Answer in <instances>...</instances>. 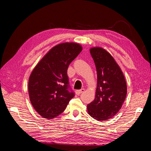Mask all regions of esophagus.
Here are the masks:
<instances>
[{
	"mask_svg": "<svg viewBox=\"0 0 151 151\" xmlns=\"http://www.w3.org/2000/svg\"><path fill=\"white\" fill-rule=\"evenodd\" d=\"M84 91H85V89H84V88L81 89H80V90H77V91H76V94H77V95H79V94H81L82 93H83Z\"/></svg>",
	"mask_w": 151,
	"mask_h": 151,
	"instance_id": "34e87169",
	"label": "esophagus"
}]
</instances>
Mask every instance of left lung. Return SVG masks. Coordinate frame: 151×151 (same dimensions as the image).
I'll return each instance as SVG.
<instances>
[{
    "label": "left lung",
    "instance_id": "1",
    "mask_svg": "<svg viewBox=\"0 0 151 151\" xmlns=\"http://www.w3.org/2000/svg\"><path fill=\"white\" fill-rule=\"evenodd\" d=\"M97 71V88L94 101L87 106L89 115L98 121L111 118L119 111L127 95V84L120 68L102 48L90 50Z\"/></svg>",
    "mask_w": 151,
    "mask_h": 151
}]
</instances>
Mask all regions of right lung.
I'll return each instance as SVG.
<instances>
[{
  "label": "right lung",
  "mask_w": 151,
  "mask_h": 151,
  "mask_svg": "<svg viewBox=\"0 0 151 151\" xmlns=\"http://www.w3.org/2000/svg\"><path fill=\"white\" fill-rule=\"evenodd\" d=\"M81 51L79 44H59L50 50L31 72L28 83L30 101L43 118L57 117L74 97L67 69Z\"/></svg>",
  "instance_id": "right-lung-1"
}]
</instances>
